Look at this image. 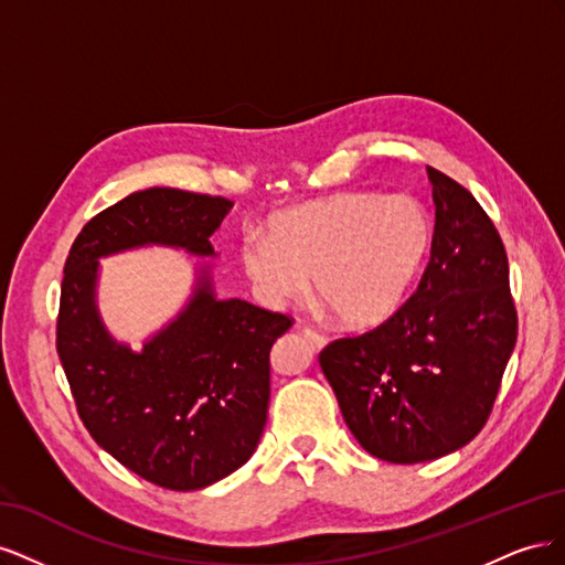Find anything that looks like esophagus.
Here are the masks:
<instances>
[{
    "instance_id": "1",
    "label": "esophagus",
    "mask_w": 565,
    "mask_h": 565,
    "mask_svg": "<svg viewBox=\"0 0 565 565\" xmlns=\"http://www.w3.org/2000/svg\"><path fill=\"white\" fill-rule=\"evenodd\" d=\"M301 334L311 341V347H313L316 351H322L324 347H328V337L320 334V332H316V330H311V328H303V330H301Z\"/></svg>"
}]
</instances>
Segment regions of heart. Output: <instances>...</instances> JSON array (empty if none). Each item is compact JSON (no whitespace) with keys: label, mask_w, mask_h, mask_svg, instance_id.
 <instances>
[{"label":"heart","mask_w":565,"mask_h":565,"mask_svg":"<svg viewBox=\"0 0 565 565\" xmlns=\"http://www.w3.org/2000/svg\"><path fill=\"white\" fill-rule=\"evenodd\" d=\"M434 221L407 195L334 193L297 204L268 221V235L247 233L241 264L270 306L309 292L347 330H372L396 316L424 273Z\"/></svg>","instance_id":"1"}]
</instances>
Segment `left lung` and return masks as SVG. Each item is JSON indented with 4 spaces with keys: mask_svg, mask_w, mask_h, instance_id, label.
<instances>
[{
    "mask_svg": "<svg viewBox=\"0 0 565 565\" xmlns=\"http://www.w3.org/2000/svg\"><path fill=\"white\" fill-rule=\"evenodd\" d=\"M436 204L431 262L403 309L320 353L355 440L393 465L446 457L483 429L516 347L498 228L478 200L426 167Z\"/></svg>",
    "mask_w": 565,
    "mask_h": 565,
    "instance_id": "left-lung-1",
    "label": "left lung"
}]
</instances>
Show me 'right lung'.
Segmentation results:
<instances>
[{
    "instance_id": "obj_1",
    "label": "right lung",
    "mask_w": 565,
    "mask_h": 565,
    "mask_svg": "<svg viewBox=\"0 0 565 565\" xmlns=\"http://www.w3.org/2000/svg\"><path fill=\"white\" fill-rule=\"evenodd\" d=\"M226 198L148 188L94 216L63 268L56 349L77 413L119 465L169 490H200L254 455L270 398V349L292 322L216 295L212 264L195 266L183 309L141 349L119 341L98 311L100 259L183 249L216 259L210 237Z\"/></svg>"
}]
</instances>
